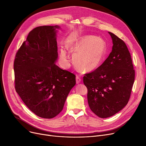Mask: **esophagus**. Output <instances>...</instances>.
Here are the masks:
<instances>
[{
    "label": "esophagus",
    "instance_id": "obj_1",
    "mask_svg": "<svg viewBox=\"0 0 146 146\" xmlns=\"http://www.w3.org/2000/svg\"><path fill=\"white\" fill-rule=\"evenodd\" d=\"M76 83H77V84H79L81 82V79L79 77V76H76Z\"/></svg>",
    "mask_w": 146,
    "mask_h": 146
}]
</instances>
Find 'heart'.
Here are the masks:
<instances>
[{"instance_id": "heart-1", "label": "heart", "mask_w": 146, "mask_h": 146, "mask_svg": "<svg viewBox=\"0 0 146 146\" xmlns=\"http://www.w3.org/2000/svg\"><path fill=\"white\" fill-rule=\"evenodd\" d=\"M67 49L73 55V63L82 72H90L100 66L106 54L107 45L103 38L94 35H82L67 42ZM60 58L67 64L66 50L61 48Z\"/></svg>"}]
</instances>
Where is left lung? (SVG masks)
Here are the masks:
<instances>
[{
  "mask_svg": "<svg viewBox=\"0 0 146 146\" xmlns=\"http://www.w3.org/2000/svg\"><path fill=\"white\" fill-rule=\"evenodd\" d=\"M112 51L101 66L83 77L91 111L105 118L113 116L128 104L135 79L132 59L125 43L108 32Z\"/></svg>",
  "mask_w": 146,
  "mask_h": 146,
  "instance_id": "8db88e82",
  "label": "left lung"
}]
</instances>
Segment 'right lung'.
Returning <instances> with one entry per match:
<instances>
[{
  "instance_id": "add662e5",
  "label": "right lung",
  "mask_w": 146,
  "mask_h": 146,
  "mask_svg": "<svg viewBox=\"0 0 146 146\" xmlns=\"http://www.w3.org/2000/svg\"><path fill=\"white\" fill-rule=\"evenodd\" d=\"M59 29L46 25L33 29L14 61L17 92L31 111L44 118H52L62 111L76 85L75 75L56 64Z\"/></svg>"
}]
</instances>
